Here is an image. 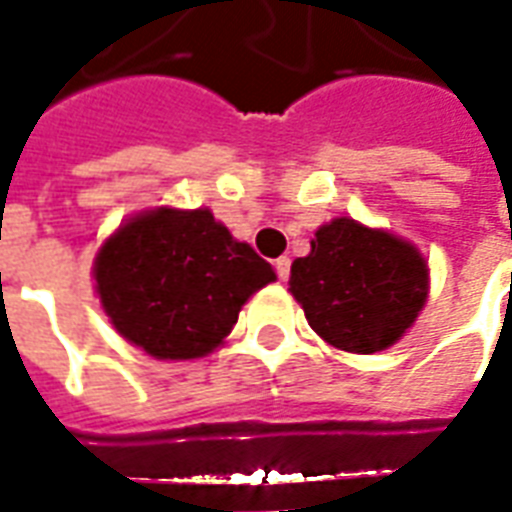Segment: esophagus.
<instances>
[{
    "label": "esophagus",
    "mask_w": 512,
    "mask_h": 512,
    "mask_svg": "<svg viewBox=\"0 0 512 512\" xmlns=\"http://www.w3.org/2000/svg\"><path fill=\"white\" fill-rule=\"evenodd\" d=\"M274 268H277L279 279H288L290 277V257H277V260H274Z\"/></svg>",
    "instance_id": "obj_1"
}]
</instances>
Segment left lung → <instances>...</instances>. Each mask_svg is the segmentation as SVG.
I'll return each mask as SVG.
<instances>
[{"label": "left lung", "instance_id": "left-lung-1", "mask_svg": "<svg viewBox=\"0 0 512 512\" xmlns=\"http://www.w3.org/2000/svg\"><path fill=\"white\" fill-rule=\"evenodd\" d=\"M290 293L323 340L348 354L395 345L428 301V263L414 244L348 216L318 227L290 266Z\"/></svg>", "mask_w": 512, "mask_h": 512}]
</instances>
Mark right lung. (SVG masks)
Returning <instances> with one entry per match:
<instances>
[{"instance_id":"right-lung-1","label":"right lung","mask_w":512,"mask_h":512,"mask_svg":"<svg viewBox=\"0 0 512 512\" xmlns=\"http://www.w3.org/2000/svg\"><path fill=\"white\" fill-rule=\"evenodd\" d=\"M93 277L120 337L156 359H200L277 274L208 208H153L106 238Z\"/></svg>"}]
</instances>
